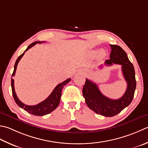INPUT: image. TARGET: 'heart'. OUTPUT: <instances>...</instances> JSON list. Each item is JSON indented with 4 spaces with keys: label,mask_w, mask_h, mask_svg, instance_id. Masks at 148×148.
I'll return each mask as SVG.
<instances>
[{
    "label": "heart",
    "mask_w": 148,
    "mask_h": 148,
    "mask_svg": "<svg viewBox=\"0 0 148 148\" xmlns=\"http://www.w3.org/2000/svg\"><path fill=\"white\" fill-rule=\"evenodd\" d=\"M95 53H97V52H95ZM99 56H100V57H103V56H105V51H101L99 52Z\"/></svg>",
    "instance_id": "1"
}]
</instances>
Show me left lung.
Segmentation results:
<instances>
[{"label":"left lung","instance_id":"1","mask_svg":"<svg viewBox=\"0 0 148 148\" xmlns=\"http://www.w3.org/2000/svg\"><path fill=\"white\" fill-rule=\"evenodd\" d=\"M110 59L105 61V64L110 66L115 63L122 66L123 76L127 82L125 93L118 99H110L101 93L96 84L88 79H86L83 88V95L88 108L106 117L115 116L128 106L133 100L136 88L135 69L126 52L119 45H110Z\"/></svg>","mask_w":148,"mask_h":148}]
</instances>
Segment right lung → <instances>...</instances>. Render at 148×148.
Segmentation results:
<instances>
[{
	"label": "right lung",
	"mask_w": 148,
	"mask_h": 148,
	"mask_svg": "<svg viewBox=\"0 0 148 148\" xmlns=\"http://www.w3.org/2000/svg\"><path fill=\"white\" fill-rule=\"evenodd\" d=\"M44 42H35L32 43L31 44L28 46L27 48L26 49V50L24 52V53H22L20 56L17 58L15 63H14V71L11 76V88H12V94L14 98V100L15 101L16 103L18 105V106L20 108H22L25 110L27 112L29 113V114L34 115H38V116H43L47 114H50L51 112H53L56 109L58 106L59 103L60 102V98L62 96V89L65 85H66L71 80V78L66 79L64 82L58 84L55 88L53 90V91L52 92V93L49 95V96L45 99L44 101H43L42 102L34 106H29L26 105L25 104L22 103L20 101L17 95L16 94V92L14 91V79L12 78L14 75H15V72L16 70V66L19 61L22 58V57L24 56L25 51H27L28 49H29L32 47H33L34 45H36V43H42Z\"/></svg>",
	"instance_id": "right-lung-1"
}]
</instances>
